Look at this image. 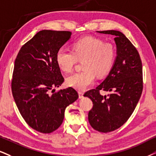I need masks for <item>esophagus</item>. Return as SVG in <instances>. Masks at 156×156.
<instances>
[{"instance_id":"1","label":"esophagus","mask_w":156,"mask_h":156,"mask_svg":"<svg viewBox=\"0 0 156 156\" xmlns=\"http://www.w3.org/2000/svg\"><path fill=\"white\" fill-rule=\"evenodd\" d=\"M78 94H79V98H83V95H84L83 92L79 91Z\"/></svg>"}]
</instances>
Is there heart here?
I'll use <instances>...</instances> for the list:
<instances>
[{"label":"heart","mask_w":156,"mask_h":156,"mask_svg":"<svg viewBox=\"0 0 156 156\" xmlns=\"http://www.w3.org/2000/svg\"><path fill=\"white\" fill-rule=\"evenodd\" d=\"M114 45L104 43L98 38L86 37L72 45V52L63 48L58 50L55 61L61 71L70 73L78 61H82L81 72L69 76L67 85L79 90H84L94 83L95 75L103 76L111 71L116 59Z\"/></svg>","instance_id":"1"}]
</instances>
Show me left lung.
Masks as SVG:
<instances>
[{
	"instance_id": "1",
	"label": "left lung",
	"mask_w": 156,
	"mask_h": 156,
	"mask_svg": "<svg viewBox=\"0 0 156 156\" xmlns=\"http://www.w3.org/2000/svg\"><path fill=\"white\" fill-rule=\"evenodd\" d=\"M98 32L115 36L116 58L104 81L84 96L93 103L88 113L91 126L106 133L121 127L137 106L143 88V66L137 50L124 34L116 30ZM101 90L110 93L101 96Z\"/></svg>"
}]
</instances>
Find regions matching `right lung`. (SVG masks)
I'll use <instances>...</instances> for the list:
<instances>
[{
    "mask_svg": "<svg viewBox=\"0 0 156 156\" xmlns=\"http://www.w3.org/2000/svg\"><path fill=\"white\" fill-rule=\"evenodd\" d=\"M71 35L69 31H40L21 48L15 60L11 82L15 103L29 126L41 133L56 130L66 108L79 98L72 87L50 94L64 81L55 55Z\"/></svg>",
    "mask_w": 156,
    "mask_h": 156,
    "instance_id": "obj_1",
    "label": "right lung"
}]
</instances>
